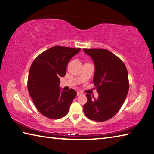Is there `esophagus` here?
<instances>
[{"label": "esophagus", "instance_id": "obj_1", "mask_svg": "<svg viewBox=\"0 0 154 154\" xmlns=\"http://www.w3.org/2000/svg\"><path fill=\"white\" fill-rule=\"evenodd\" d=\"M82 94V93H81V92H79V91H77V96H79V95H81V94Z\"/></svg>", "mask_w": 154, "mask_h": 154}]
</instances>
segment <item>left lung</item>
Masks as SVG:
<instances>
[{
	"mask_svg": "<svg viewBox=\"0 0 154 154\" xmlns=\"http://www.w3.org/2000/svg\"><path fill=\"white\" fill-rule=\"evenodd\" d=\"M93 60L95 71L93 83L99 93L93 99L87 94V102L83 111L89 119L103 122L119 112L129 89L128 75L120 58L105 49H83Z\"/></svg>",
	"mask_w": 154,
	"mask_h": 154,
	"instance_id": "8db88e82",
	"label": "left lung"
}]
</instances>
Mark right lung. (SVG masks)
<instances>
[{"label":"right lung","mask_w":154,"mask_h":154,"mask_svg":"<svg viewBox=\"0 0 154 154\" xmlns=\"http://www.w3.org/2000/svg\"><path fill=\"white\" fill-rule=\"evenodd\" d=\"M81 49L54 46L39 55L29 71L28 89L39 112L57 119L67 114L77 93L60 89V77L66 74L69 61Z\"/></svg>","instance_id":"add662e5"}]
</instances>
